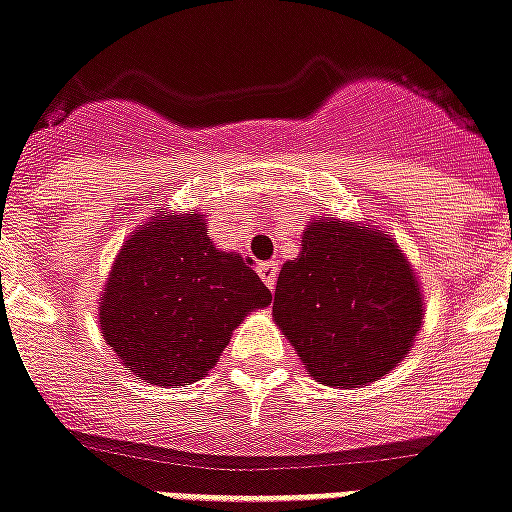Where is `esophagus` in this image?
I'll list each match as a JSON object with an SVG mask.
<instances>
[{
    "mask_svg": "<svg viewBox=\"0 0 512 512\" xmlns=\"http://www.w3.org/2000/svg\"><path fill=\"white\" fill-rule=\"evenodd\" d=\"M257 273H260V278L265 281V286H268L270 292H273V286H276V273H278V263H257Z\"/></svg>",
    "mask_w": 512,
    "mask_h": 512,
    "instance_id": "esophagus-1",
    "label": "esophagus"
}]
</instances>
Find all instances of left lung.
I'll return each instance as SVG.
<instances>
[{
	"label": "left lung",
	"instance_id": "8db88e82",
	"mask_svg": "<svg viewBox=\"0 0 512 512\" xmlns=\"http://www.w3.org/2000/svg\"><path fill=\"white\" fill-rule=\"evenodd\" d=\"M273 321L321 384L368 386L421 334V286L389 231L321 218L278 273Z\"/></svg>",
	"mask_w": 512,
	"mask_h": 512
}]
</instances>
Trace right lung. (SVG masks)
<instances>
[{
	"mask_svg": "<svg viewBox=\"0 0 512 512\" xmlns=\"http://www.w3.org/2000/svg\"><path fill=\"white\" fill-rule=\"evenodd\" d=\"M252 260L220 252L199 213H157L112 263L102 336L141 381L184 386L207 376L234 328L270 305Z\"/></svg>",
	"mask_w": 512,
	"mask_h": 512,
	"instance_id": "obj_1",
	"label": "right lung"
}]
</instances>
